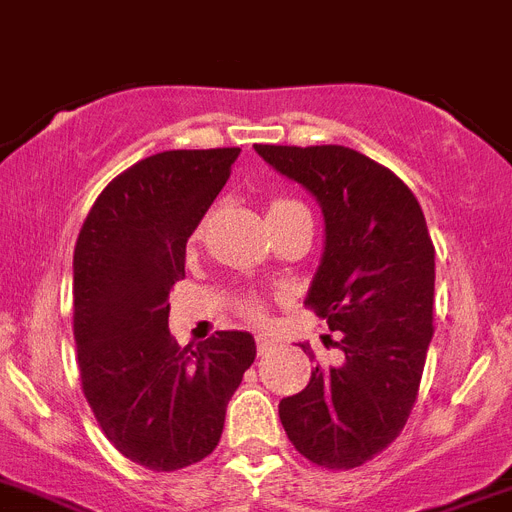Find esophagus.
<instances>
[{
    "instance_id": "1",
    "label": "esophagus",
    "mask_w": 512,
    "mask_h": 512,
    "mask_svg": "<svg viewBox=\"0 0 512 512\" xmlns=\"http://www.w3.org/2000/svg\"><path fill=\"white\" fill-rule=\"evenodd\" d=\"M274 347H277V339H274V336H269V334H259V336H256V352H259V355H266V352H272Z\"/></svg>"
}]
</instances>
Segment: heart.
<instances>
[{
	"mask_svg": "<svg viewBox=\"0 0 512 512\" xmlns=\"http://www.w3.org/2000/svg\"><path fill=\"white\" fill-rule=\"evenodd\" d=\"M292 207H298V202H295V199H272V202H269V207H266V217H277V214L287 212V209H292ZM243 310H246L251 318L264 316V310H261L259 300H253V298L243 300Z\"/></svg>",
	"mask_w": 512,
	"mask_h": 512,
	"instance_id": "heart-1",
	"label": "heart"
}]
</instances>
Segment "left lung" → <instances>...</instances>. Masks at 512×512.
<instances>
[{
  "label": "left lung",
  "instance_id": "1",
  "mask_svg": "<svg viewBox=\"0 0 512 512\" xmlns=\"http://www.w3.org/2000/svg\"><path fill=\"white\" fill-rule=\"evenodd\" d=\"M256 152L321 204L326 246L305 305L339 334L342 352L279 401V419L308 461L355 469L399 438L417 401L435 331V246L417 196L362 152L342 144H256Z\"/></svg>",
  "mask_w": 512,
  "mask_h": 512
}]
</instances>
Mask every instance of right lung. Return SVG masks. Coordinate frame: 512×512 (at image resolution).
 I'll return each instance as SVG.
<instances>
[{
	"label": "right lung",
	"instance_id": "add662e5",
	"mask_svg": "<svg viewBox=\"0 0 512 512\" xmlns=\"http://www.w3.org/2000/svg\"><path fill=\"white\" fill-rule=\"evenodd\" d=\"M240 147L144 157L95 199L74 246V342L82 391L113 448L152 471L207 458L256 357L248 331L196 349L170 336L186 240L230 178Z\"/></svg>",
	"mask_w": 512,
	"mask_h": 512
}]
</instances>
